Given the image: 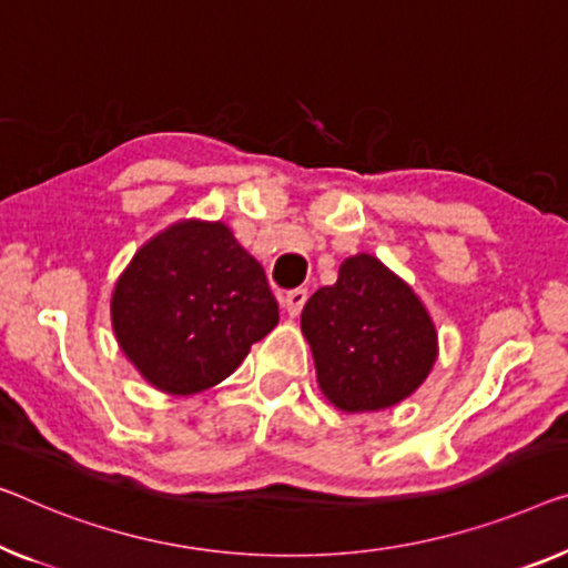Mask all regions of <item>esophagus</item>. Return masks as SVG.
I'll return each mask as SVG.
<instances>
[{
	"label": "esophagus",
	"mask_w": 568,
	"mask_h": 568,
	"mask_svg": "<svg viewBox=\"0 0 568 568\" xmlns=\"http://www.w3.org/2000/svg\"><path fill=\"white\" fill-rule=\"evenodd\" d=\"M306 301H308L306 287H295V291H287L283 295V308L287 311V316L295 318L303 311V306H306Z\"/></svg>",
	"instance_id": "esophagus-1"
}]
</instances>
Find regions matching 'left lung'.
Wrapping results in <instances>:
<instances>
[{
	"mask_svg": "<svg viewBox=\"0 0 568 568\" xmlns=\"http://www.w3.org/2000/svg\"><path fill=\"white\" fill-rule=\"evenodd\" d=\"M316 383L334 408H393L426 383L438 332L426 303L375 255L342 262L334 285L318 287L301 313Z\"/></svg>",
	"mask_w": 568,
	"mask_h": 568,
	"instance_id": "1",
	"label": "left lung"
}]
</instances>
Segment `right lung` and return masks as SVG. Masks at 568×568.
<instances>
[{
	"mask_svg": "<svg viewBox=\"0 0 568 568\" xmlns=\"http://www.w3.org/2000/svg\"><path fill=\"white\" fill-rule=\"evenodd\" d=\"M112 332L142 379L196 395L232 375L281 321L265 270L224 222L181 219L116 277Z\"/></svg>",
	"mask_w": 568,
	"mask_h": 568,
	"instance_id": "1",
	"label": "right lung"
}]
</instances>
